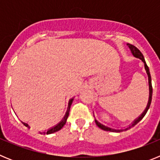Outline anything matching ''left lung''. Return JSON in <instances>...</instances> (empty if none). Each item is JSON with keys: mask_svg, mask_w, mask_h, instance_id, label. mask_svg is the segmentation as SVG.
Returning <instances> with one entry per match:
<instances>
[{"mask_svg": "<svg viewBox=\"0 0 160 160\" xmlns=\"http://www.w3.org/2000/svg\"><path fill=\"white\" fill-rule=\"evenodd\" d=\"M128 46V47L130 48V49H131V53H132V54L135 56V58H138L141 59V60L144 63V67H145V70H146L147 71V73H148V82H149V100H148V105H147V107L146 109H145V111L142 112V114H141L140 116L138 117L137 119H135V121H134V122L132 123V125L130 126L129 128H125V129H122V130H117V129H114V128H109V127H107V126L103 125V124L100 123L99 122H98L97 120L95 119V123L97 124V126L99 128H101L102 130H103V131H111V132H121V131H127V130L130 129V128H131V127H134L135 125H136L137 123H138L139 121H140L141 119H142V118H143L144 116H145V114H147V112H148V109H149L150 107V105H151V102H152V78H151V74H150V71H149V68H148V65H147L146 62H145V59H144V57L143 55H142V53H141L140 50L138 49V48L135 47V46H133V45H131V44H129L128 43L127 44Z\"/></svg>", "mask_w": 160, "mask_h": 160, "instance_id": "left-lung-1", "label": "left lung"}]
</instances>
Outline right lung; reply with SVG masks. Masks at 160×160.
<instances>
[{
  "label": "right lung",
  "mask_w": 160,
  "mask_h": 160,
  "mask_svg": "<svg viewBox=\"0 0 160 160\" xmlns=\"http://www.w3.org/2000/svg\"><path fill=\"white\" fill-rule=\"evenodd\" d=\"M73 98H71V99H70V101H69V105H68L67 111H66V114H65V116H64V118H62V121H61V122H59L58 124H57V125L55 126V127H53V128H50V129L48 130L47 131H44V132H42V133H43V134H47V135H49V134H52V133H54V132H56V131H58L59 130H61V129H62V128H63V126H64L65 124H66V119H67L68 116H69L70 108V106H71L72 102H73ZM22 123H23L24 125L25 126V127H28V128H29V125H28L27 123H25V122H22Z\"/></svg>",
  "instance_id": "obj_1"
}]
</instances>
